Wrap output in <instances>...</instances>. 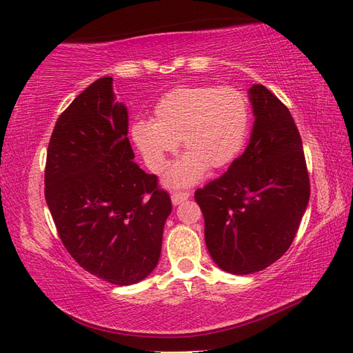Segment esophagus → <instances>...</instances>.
Returning a JSON list of instances; mask_svg holds the SVG:
<instances>
[{"mask_svg": "<svg viewBox=\"0 0 353 353\" xmlns=\"http://www.w3.org/2000/svg\"><path fill=\"white\" fill-rule=\"evenodd\" d=\"M190 196L191 194L190 192H186V191H181V192H174L171 196V201H172V205L174 206H177V205H181L182 201H185V200H188L190 199Z\"/></svg>", "mask_w": 353, "mask_h": 353, "instance_id": "34e87169", "label": "esophagus"}]
</instances>
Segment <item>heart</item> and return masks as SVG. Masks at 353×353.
Returning a JSON list of instances; mask_svg holds the SVG:
<instances>
[{"label": "heart", "instance_id": "heart-1", "mask_svg": "<svg viewBox=\"0 0 353 353\" xmlns=\"http://www.w3.org/2000/svg\"><path fill=\"white\" fill-rule=\"evenodd\" d=\"M249 101L235 88L179 86L163 94L153 121H138L132 137L147 167L161 172L179 141L186 154L165 177L170 188L199 182L206 172L228 167L241 152L249 132Z\"/></svg>", "mask_w": 353, "mask_h": 353}]
</instances>
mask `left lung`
<instances>
[{
	"label": "left lung",
	"mask_w": 353,
	"mask_h": 353,
	"mask_svg": "<svg viewBox=\"0 0 353 353\" xmlns=\"http://www.w3.org/2000/svg\"><path fill=\"white\" fill-rule=\"evenodd\" d=\"M253 110L244 153L196 191L205 241L221 270L250 274L290 249L310 201L303 145L290 110L265 86L249 89Z\"/></svg>",
	"instance_id": "8db88e82"
}]
</instances>
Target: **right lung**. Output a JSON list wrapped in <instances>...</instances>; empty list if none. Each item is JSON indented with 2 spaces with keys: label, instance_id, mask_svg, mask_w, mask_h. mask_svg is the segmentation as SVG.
I'll return each mask as SVG.
<instances>
[{
  "label": "right lung",
  "instance_id": "1",
  "mask_svg": "<svg viewBox=\"0 0 353 353\" xmlns=\"http://www.w3.org/2000/svg\"><path fill=\"white\" fill-rule=\"evenodd\" d=\"M115 99L112 77H103L59 117L45 165V200L77 264L125 287L156 268L172 206L156 176L133 162L129 114Z\"/></svg>",
  "mask_w": 353,
  "mask_h": 353
}]
</instances>
